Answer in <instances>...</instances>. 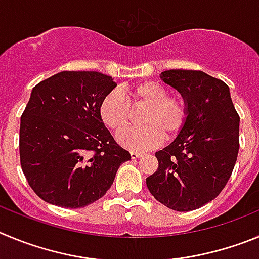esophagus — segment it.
I'll return each mask as SVG.
<instances>
[{
  "label": "esophagus",
  "instance_id": "esophagus-1",
  "mask_svg": "<svg viewBox=\"0 0 259 259\" xmlns=\"http://www.w3.org/2000/svg\"><path fill=\"white\" fill-rule=\"evenodd\" d=\"M130 156H132L133 160H135V158H141L142 156H143V153L135 152V151H133V152H130Z\"/></svg>",
  "mask_w": 259,
  "mask_h": 259
}]
</instances>
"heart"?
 <instances>
[{
    "label": "heart",
    "mask_w": 259,
    "mask_h": 259,
    "mask_svg": "<svg viewBox=\"0 0 259 259\" xmlns=\"http://www.w3.org/2000/svg\"><path fill=\"white\" fill-rule=\"evenodd\" d=\"M129 102L134 108L147 109L142 116L144 126L129 127L117 135L118 143L127 150H151L161 143L164 134L173 137L186 122L187 106L183 98L167 95L166 88L155 81H143L126 88L125 95L113 90L103 98L99 117L109 130L118 133L126 126L132 117Z\"/></svg>",
    "instance_id": "b5f03b06"
}]
</instances>
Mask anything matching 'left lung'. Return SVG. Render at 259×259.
Returning <instances> with one entry per match:
<instances>
[{
  "label": "left lung",
  "instance_id": "left-lung-1",
  "mask_svg": "<svg viewBox=\"0 0 259 259\" xmlns=\"http://www.w3.org/2000/svg\"><path fill=\"white\" fill-rule=\"evenodd\" d=\"M160 78L182 95L187 117L176 139L155 153L158 169L146 179L147 188L169 209L195 210L215 199L231 177L240 117L230 88L205 72L170 69Z\"/></svg>",
  "mask_w": 259,
  "mask_h": 259
}]
</instances>
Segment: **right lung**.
Masks as SVG:
<instances>
[{
  "label": "right lung",
  "instance_id": "right-lung-1",
  "mask_svg": "<svg viewBox=\"0 0 259 259\" xmlns=\"http://www.w3.org/2000/svg\"><path fill=\"white\" fill-rule=\"evenodd\" d=\"M117 83L95 71H63L37 83L20 118V165L32 190L62 208H83L106 195L130 153L99 117Z\"/></svg>",
  "mask_w": 259,
  "mask_h": 259
}]
</instances>
